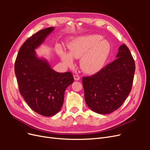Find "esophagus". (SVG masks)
<instances>
[{"instance_id":"1","label":"esophagus","mask_w":150,"mask_h":150,"mask_svg":"<svg viewBox=\"0 0 150 150\" xmlns=\"http://www.w3.org/2000/svg\"><path fill=\"white\" fill-rule=\"evenodd\" d=\"M74 78L76 81H78L80 79V76L78 74H74Z\"/></svg>"}]
</instances>
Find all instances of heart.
I'll list each match as a JSON object with an SVG mask.
<instances>
[{
  "label": "heart",
  "instance_id": "heart-1",
  "mask_svg": "<svg viewBox=\"0 0 150 150\" xmlns=\"http://www.w3.org/2000/svg\"><path fill=\"white\" fill-rule=\"evenodd\" d=\"M99 35H88L76 39L69 46V54L60 52L62 61L72 65V59H81V67L86 73L93 74L100 70L110 52V45L106 40H101Z\"/></svg>",
  "mask_w": 150,
  "mask_h": 150
}]
</instances>
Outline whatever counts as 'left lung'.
Returning <instances> with one entry per match:
<instances>
[{
	"instance_id": "8db88e82",
	"label": "left lung",
	"mask_w": 150,
	"mask_h": 150,
	"mask_svg": "<svg viewBox=\"0 0 150 150\" xmlns=\"http://www.w3.org/2000/svg\"><path fill=\"white\" fill-rule=\"evenodd\" d=\"M116 57L96 74L82 79L86 104L99 114L117 110L132 88L135 63L125 44L120 47Z\"/></svg>"
}]
</instances>
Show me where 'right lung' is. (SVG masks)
<instances>
[{"mask_svg":"<svg viewBox=\"0 0 150 150\" xmlns=\"http://www.w3.org/2000/svg\"><path fill=\"white\" fill-rule=\"evenodd\" d=\"M53 29L51 27L40 30L27 39L18 52L14 65L20 93L32 110L44 116L59 111L65 91L74 82L71 72H56L46 61L35 56L34 49Z\"/></svg>","mask_w":150,"mask_h":150,"instance_id":"obj_1","label":"right lung"}]
</instances>
